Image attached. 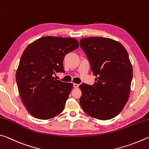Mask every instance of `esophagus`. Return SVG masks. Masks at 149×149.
I'll return each instance as SVG.
<instances>
[{
  "mask_svg": "<svg viewBox=\"0 0 149 149\" xmlns=\"http://www.w3.org/2000/svg\"><path fill=\"white\" fill-rule=\"evenodd\" d=\"M73 86H74V88H77L79 86V85L78 84H76V83H74V84H73Z\"/></svg>",
  "mask_w": 149,
  "mask_h": 149,
  "instance_id": "esophagus-1",
  "label": "esophagus"
}]
</instances>
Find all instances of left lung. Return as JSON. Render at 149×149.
I'll return each mask as SVG.
<instances>
[{"mask_svg": "<svg viewBox=\"0 0 149 149\" xmlns=\"http://www.w3.org/2000/svg\"><path fill=\"white\" fill-rule=\"evenodd\" d=\"M80 46L97 77L92 86H80V106L94 118H113L122 111L130 97L133 68L128 53L119 42L109 38H83Z\"/></svg>", "mask_w": 149, "mask_h": 149, "instance_id": "8db88e82", "label": "left lung"}]
</instances>
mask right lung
I'll use <instances>...</instances> for the list:
<instances>
[{"label":"right lung","mask_w":149,"mask_h":149,"mask_svg":"<svg viewBox=\"0 0 149 149\" xmlns=\"http://www.w3.org/2000/svg\"><path fill=\"white\" fill-rule=\"evenodd\" d=\"M73 38L44 36L27 46L21 57L15 79L23 103L31 115L48 120L62 113L73 84L54 75L64 72L63 61L78 48Z\"/></svg>","instance_id":"1"}]
</instances>
